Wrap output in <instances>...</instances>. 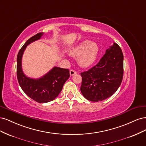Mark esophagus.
<instances>
[{
    "label": "esophagus",
    "mask_w": 146,
    "mask_h": 146,
    "mask_svg": "<svg viewBox=\"0 0 146 146\" xmlns=\"http://www.w3.org/2000/svg\"><path fill=\"white\" fill-rule=\"evenodd\" d=\"M69 73H70V76H74V75L76 74L77 72L76 71V70H74L72 69V70H70Z\"/></svg>",
    "instance_id": "obj_1"
}]
</instances>
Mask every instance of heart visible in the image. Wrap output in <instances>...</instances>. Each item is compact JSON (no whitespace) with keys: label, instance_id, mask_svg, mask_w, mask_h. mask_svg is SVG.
<instances>
[{"label":"heart","instance_id":"heart-1","mask_svg":"<svg viewBox=\"0 0 146 146\" xmlns=\"http://www.w3.org/2000/svg\"><path fill=\"white\" fill-rule=\"evenodd\" d=\"M99 46L94 42L84 40L73 47L69 54L77 58V63L82 68H88L93 64L98 56Z\"/></svg>","mask_w":146,"mask_h":146}]
</instances>
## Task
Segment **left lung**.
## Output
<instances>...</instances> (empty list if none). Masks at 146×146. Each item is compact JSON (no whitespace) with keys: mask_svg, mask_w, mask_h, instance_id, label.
I'll list each match as a JSON object with an SVG mask.
<instances>
[{"mask_svg":"<svg viewBox=\"0 0 146 146\" xmlns=\"http://www.w3.org/2000/svg\"><path fill=\"white\" fill-rule=\"evenodd\" d=\"M123 56L121 47L114 43L94 67L81 73L80 91L92 102L110 98L120 86L123 74Z\"/></svg>","mask_w":146,"mask_h":146,"instance_id":"left-lung-1","label":"left lung"}]
</instances>
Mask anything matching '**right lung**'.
Here are the masks:
<instances>
[{
	"mask_svg": "<svg viewBox=\"0 0 146 146\" xmlns=\"http://www.w3.org/2000/svg\"><path fill=\"white\" fill-rule=\"evenodd\" d=\"M44 33H38L26 41L17 56V77L22 90L29 98L38 103L54 100L62 90L64 83L70 77L69 70L54 67L43 77L33 79L27 77L22 69V57L29 44L39 39Z\"/></svg>",
	"mask_w": 146,
	"mask_h": 146,
	"instance_id": "1",
	"label": "right lung"
}]
</instances>
